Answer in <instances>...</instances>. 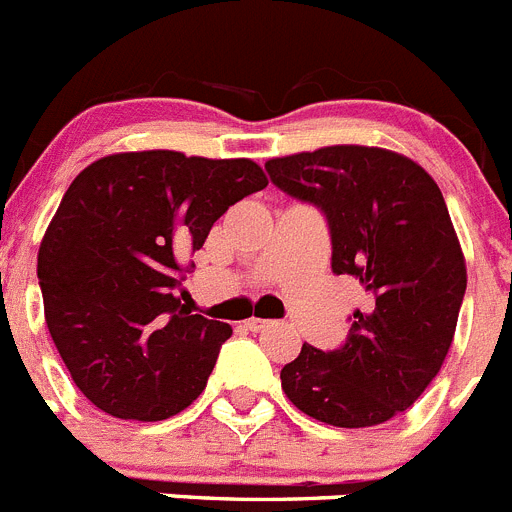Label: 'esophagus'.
Instances as JSON below:
<instances>
[{
    "label": "esophagus",
    "instance_id": "34e87169",
    "mask_svg": "<svg viewBox=\"0 0 512 512\" xmlns=\"http://www.w3.org/2000/svg\"><path fill=\"white\" fill-rule=\"evenodd\" d=\"M272 326H275V321H265V318H250V321H247V328L255 333L267 331V328H272Z\"/></svg>",
    "mask_w": 512,
    "mask_h": 512
}]
</instances>
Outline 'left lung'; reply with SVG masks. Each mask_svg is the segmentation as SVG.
Returning a JSON list of instances; mask_svg holds the SVG:
<instances>
[{
    "mask_svg": "<svg viewBox=\"0 0 512 512\" xmlns=\"http://www.w3.org/2000/svg\"><path fill=\"white\" fill-rule=\"evenodd\" d=\"M270 181L321 209L331 267L369 293L343 346L303 343L280 381L300 412L333 427H374L432 384L455 338L465 257L442 191L407 156L374 146H326L270 159Z\"/></svg>",
    "mask_w": 512,
    "mask_h": 512,
    "instance_id": "obj_1",
    "label": "left lung"
}]
</instances>
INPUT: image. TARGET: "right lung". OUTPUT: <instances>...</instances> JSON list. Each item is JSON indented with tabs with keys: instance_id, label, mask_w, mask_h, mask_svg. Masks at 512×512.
<instances>
[{
	"instance_id": "right-lung-1",
	"label": "right lung",
	"mask_w": 512,
	"mask_h": 512,
	"mask_svg": "<svg viewBox=\"0 0 512 512\" xmlns=\"http://www.w3.org/2000/svg\"><path fill=\"white\" fill-rule=\"evenodd\" d=\"M267 176L250 159L131 151L93 161L65 191L37 255L45 321L95 407L161 422L207 386L229 323L189 315L179 255Z\"/></svg>"
}]
</instances>
